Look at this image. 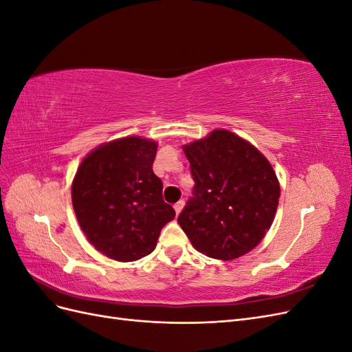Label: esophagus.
I'll use <instances>...</instances> for the list:
<instances>
[{
  "mask_svg": "<svg viewBox=\"0 0 352 352\" xmlns=\"http://www.w3.org/2000/svg\"><path fill=\"white\" fill-rule=\"evenodd\" d=\"M175 207V211H176V214H180V211L184 210V207H185V201L184 199H180V201H177L176 204L173 206Z\"/></svg>",
  "mask_w": 352,
  "mask_h": 352,
  "instance_id": "34e87169",
  "label": "esophagus"
}]
</instances>
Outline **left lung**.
I'll list each match as a JSON object with an SVG mask.
<instances>
[{
	"mask_svg": "<svg viewBox=\"0 0 352 352\" xmlns=\"http://www.w3.org/2000/svg\"><path fill=\"white\" fill-rule=\"evenodd\" d=\"M182 150L195 188L177 223L207 257H242L263 241L278 210L280 185L270 162L226 129L212 131Z\"/></svg>",
	"mask_w": 352,
	"mask_h": 352,
	"instance_id": "left-lung-1",
	"label": "left lung"
}]
</instances>
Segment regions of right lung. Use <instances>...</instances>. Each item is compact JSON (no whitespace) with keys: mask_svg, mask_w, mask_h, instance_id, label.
<instances>
[{"mask_svg":"<svg viewBox=\"0 0 352 352\" xmlns=\"http://www.w3.org/2000/svg\"><path fill=\"white\" fill-rule=\"evenodd\" d=\"M158 144L124 136L101 144L82 160L72 182L74 214L85 236L105 257L136 261L157 247L175 219L153 172Z\"/></svg>","mask_w":352,"mask_h":352,"instance_id":"obj_1","label":"right lung"}]
</instances>
